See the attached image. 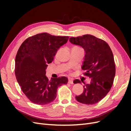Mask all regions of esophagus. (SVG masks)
<instances>
[{
  "label": "esophagus",
  "mask_w": 131,
  "mask_h": 131,
  "mask_svg": "<svg viewBox=\"0 0 131 131\" xmlns=\"http://www.w3.org/2000/svg\"><path fill=\"white\" fill-rule=\"evenodd\" d=\"M69 84H73V81L72 80H68V82Z\"/></svg>",
  "instance_id": "1"
}]
</instances>
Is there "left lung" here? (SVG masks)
Returning <instances> with one entry per match:
<instances>
[{"label":"left lung","mask_w":131,"mask_h":131,"mask_svg":"<svg viewBox=\"0 0 131 131\" xmlns=\"http://www.w3.org/2000/svg\"><path fill=\"white\" fill-rule=\"evenodd\" d=\"M69 41L84 49L82 69L86 71L85 75L91 78L90 84L84 86L82 93L75 98L83 104H96L105 97L113 84L115 64L112 51L105 41L90 34L70 38ZM74 83L81 84L78 79Z\"/></svg>","instance_id":"left-lung-1"}]
</instances>
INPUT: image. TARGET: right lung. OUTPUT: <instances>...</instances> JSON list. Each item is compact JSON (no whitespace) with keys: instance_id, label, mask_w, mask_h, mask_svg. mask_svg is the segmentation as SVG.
Segmentation results:
<instances>
[{"instance_id":"1","label":"right lung","mask_w":131,"mask_h":131,"mask_svg":"<svg viewBox=\"0 0 131 131\" xmlns=\"http://www.w3.org/2000/svg\"><path fill=\"white\" fill-rule=\"evenodd\" d=\"M68 39L42 33L27 38L19 47L15 58L16 78L23 92L34 104L53 102L58 87L68 82L66 77L49 80L45 75L47 64L52 62L59 47Z\"/></svg>"}]
</instances>
